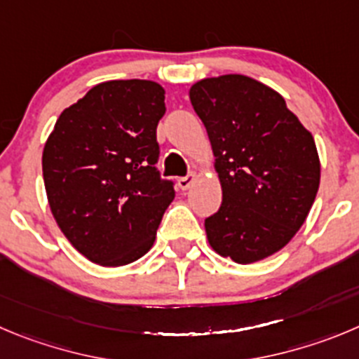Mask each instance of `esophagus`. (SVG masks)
<instances>
[{"label":"esophagus","mask_w":359,"mask_h":359,"mask_svg":"<svg viewBox=\"0 0 359 359\" xmlns=\"http://www.w3.org/2000/svg\"><path fill=\"white\" fill-rule=\"evenodd\" d=\"M195 182V173L191 172V173H187L186 177H180L179 179V187L182 191H186V189H189L191 187V184Z\"/></svg>","instance_id":"esophagus-1"}]
</instances>
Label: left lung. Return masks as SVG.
<instances>
[{
  "instance_id": "8db88e82",
  "label": "left lung",
  "mask_w": 359,
  "mask_h": 359,
  "mask_svg": "<svg viewBox=\"0 0 359 359\" xmlns=\"http://www.w3.org/2000/svg\"><path fill=\"white\" fill-rule=\"evenodd\" d=\"M189 99L223 187L219 210L205 219L210 246L237 264L273 255L296 236L316 200L313 136L280 93L241 74L202 79Z\"/></svg>"
}]
</instances>
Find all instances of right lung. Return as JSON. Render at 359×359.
I'll return each instance as SVG.
<instances>
[{
	"mask_svg": "<svg viewBox=\"0 0 359 359\" xmlns=\"http://www.w3.org/2000/svg\"><path fill=\"white\" fill-rule=\"evenodd\" d=\"M163 86L118 79L93 86L60 115L42 172L49 207L72 246L100 266L138 260L152 248L172 180L157 170Z\"/></svg>",
	"mask_w": 359,
	"mask_h": 359,
	"instance_id": "1",
	"label": "right lung"
}]
</instances>
